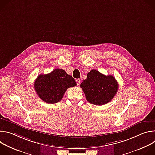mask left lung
I'll return each mask as SVG.
<instances>
[{
    "label": "left lung",
    "instance_id": "obj_1",
    "mask_svg": "<svg viewBox=\"0 0 155 155\" xmlns=\"http://www.w3.org/2000/svg\"><path fill=\"white\" fill-rule=\"evenodd\" d=\"M76 85L74 78L62 69H56L49 74L39 75L34 84L39 97L48 104L61 101L68 88Z\"/></svg>",
    "mask_w": 155,
    "mask_h": 155
}]
</instances>
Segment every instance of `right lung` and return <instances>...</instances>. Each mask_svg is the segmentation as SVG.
<instances>
[{"instance_id":"add662e5","label":"right lung","mask_w":155,"mask_h":155,"mask_svg":"<svg viewBox=\"0 0 155 155\" xmlns=\"http://www.w3.org/2000/svg\"><path fill=\"white\" fill-rule=\"evenodd\" d=\"M80 87L88 102L101 105L109 102L114 97L118 84L113 76H105L93 69L87 74V78L81 83Z\"/></svg>"}]
</instances>
